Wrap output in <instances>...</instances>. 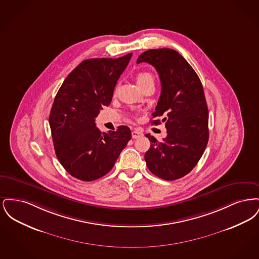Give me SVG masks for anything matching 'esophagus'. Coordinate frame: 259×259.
<instances>
[{"mask_svg": "<svg viewBox=\"0 0 259 259\" xmlns=\"http://www.w3.org/2000/svg\"><path fill=\"white\" fill-rule=\"evenodd\" d=\"M142 136H143V133H142L141 131H139V130H134V131H132V138H133V139L141 138Z\"/></svg>", "mask_w": 259, "mask_h": 259, "instance_id": "esophagus-1", "label": "esophagus"}]
</instances>
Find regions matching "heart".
I'll return each instance as SVG.
<instances>
[{
  "label": "heart",
  "mask_w": 259,
  "mask_h": 259,
  "mask_svg": "<svg viewBox=\"0 0 259 259\" xmlns=\"http://www.w3.org/2000/svg\"><path fill=\"white\" fill-rule=\"evenodd\" d=\"M136 80H137L138 85H142V84H144L148 81H150V80L153 81V76H152V74L148 73V72H140V73L137 74Z\"/></svg>",
  "instance_id": "heart-1"
}]
</instances>
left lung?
<instances>
[{
    "mask_svg": "<svg viewBox=\"0 0 259 259\" xmlns=\"http://www.w3.org/2000/svg\"><path fill=\"white\" fill-rule=\"evenodd\" d=\"M152 65L159 74L160 98L153 118L163 116L167 137L158 142L153 136L145 154L148 170L166 181L181 179L200 160L209 140V111L203 85L195 71L176 50H149L137 63ZM154 119L151 124H160Z\"/></svg>",
    "mask_w": 259,
    "mask_h": 259,
    "instance_id": "8db88e82",
    "label": "left lung"
}]
</instances>
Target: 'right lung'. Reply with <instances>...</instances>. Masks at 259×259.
<instances>
[{
    "label": "right lung",
    "instance_id": "add662e5",
    "mask_svg": "<svg viewBox=\"0 0 259 259\" xmlns=\"http://www.w3.org/2000/svg\"><path fill=\"white\" fill-rule=\"evenodd\" d=\"M132 57L92 58L77 65L59 88L50 114L56 156L75 179L91 182L111 171L131 139V130L101 132L95 118L111 104L119 76Z\"/></svg>",
    "mask_w": 259,
    "mask_h": 259
}]
</instances>
